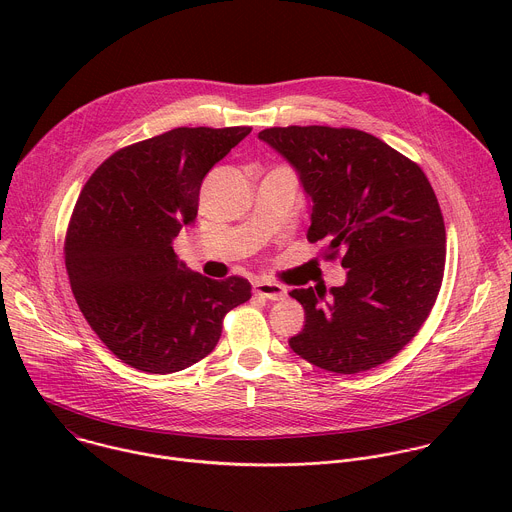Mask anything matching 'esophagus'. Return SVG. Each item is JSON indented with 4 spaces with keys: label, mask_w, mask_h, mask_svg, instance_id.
Listing matches in <instances>:
<instances>
[{
    "label": "esophagus",
    "mask_w": 512,
    "mask_h": 512,
    "mask_svg": "<svg viewBox=\"0 0 512 512\" xmlns=\"http://www.w3.org/2000/svg\"><path fill=\"white\" fill-rule=\"evenodd\" d=\"M255 294L259 298L279 302L287 296V289L281 283H275V281H259V283H255Z\"/></svg>",
    "instance_id": "esophagus-1"
}]
</instances>
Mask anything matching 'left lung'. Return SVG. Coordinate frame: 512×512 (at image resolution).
<instances>
[{"label": "left lung", "mask_w": 512, "mask_h": 512, "mask_svg": "<svg viewBox=\"0 0 512 512\" xmlns=\"http://www.w3.org/2000/svg\"><path fill=\"white\" fill-rule=\"evenodd\" d=\"M300 174L312 200L308 241L342 259L346 283L294 289L304 330L289 338L316 367L354 375L391 360L440 294L446 227L423 170L379 137L350 127L259 131Z\"/></svg>", "instance_id": "obj_1"}]
</instances>
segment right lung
I'll list each match as a JSON object with an SVG mask.
<instances>
[{
  "label": "right lung",
  "instance_id": "1",
  "mask_svg": "<svg viewBox=\"0 0 512 512\" xmlns=\"http://www.w3.org/2000/svg\"><path fill=\"white\" fill-rule=\"evenodd\" d=\"M251 127H176L107 158L72 210L64 263L101 342L129 367L168 375L210 354L227 312L251 298L239 275L188 269L174 237L198 212L200 184Z\"/></svg>",
  "mask_w": 512,
  "mask_h": 512
}]
</instances>
